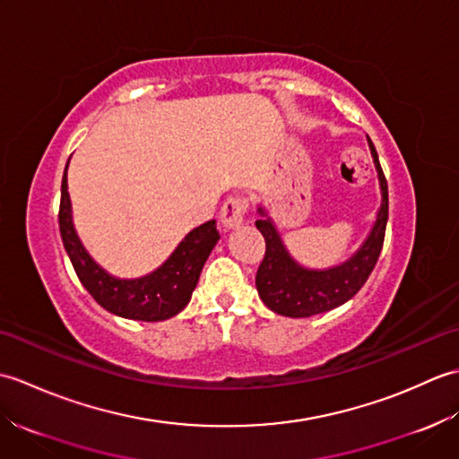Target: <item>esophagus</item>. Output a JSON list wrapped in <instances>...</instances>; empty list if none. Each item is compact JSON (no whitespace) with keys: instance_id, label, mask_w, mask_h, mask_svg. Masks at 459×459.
<instances>
[{"instance_id":"1","label":"esophagus","mask_w":459,"mask_h":459,"mask_svg":"<svg viewBox=\"0 0 459 459\" xmlns=\"http://www.w3.org/2000/svg\"><path fill=\"white\" fill-rule=\"evenodd\" d=\"M248 211V199L245 195H230V197L222 203L221 209V221L227 229H235L245 219Z\"/></svg>"}]
</instances>
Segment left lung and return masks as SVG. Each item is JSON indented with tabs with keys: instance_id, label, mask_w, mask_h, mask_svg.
<instances>
[{
	"instance_id": "obj_1",
	"label": "left lung",
	"mask_w": 459,
	"mask_h": 459,
	"mask_svg": "<svg viewBox=\"0 0 459 459\" xmlns=\"http://www.w3.org/2000/svg\"><path fill=\"white\" fill-rule=\"evenodd\" d=\"M370 153L378 171L383 203L365 245L345 264L329 270H306L290 258L270 219H258L256 229L266 240V252L256 272V290L262 301L280 316L309 317L333 309L353 298L373 272L385 242L388 221V185L378 155L368 138ZM260 214L264 211L258 209Z\"/></svg>"
}]
</instances>
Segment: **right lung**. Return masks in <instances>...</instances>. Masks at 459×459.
Here are the masks:
<instances>
[{
	"label": "right lung",
	"instance_id": "1",
	"mask_svg": "<svg viewBox=\"0 0 459 459\" xmlns=\"http://www.w3.org/2000/svg\"><path fill=\"white\" fill-rule=\"evenodd\" d=\"M68 168V161H66ZM66 168L61 183V207H58V229L68 258L89 294L110 314L140 321H163L189 304L199 281L203 264L219 240L214 221L193 229L169 260L150 276L138 280H118L104 272L89 256L76 237L71 219V199L66 191Z\"/></svg>",
	"mask_w": 459,
	"mask_h": 459
}]
</instances>
